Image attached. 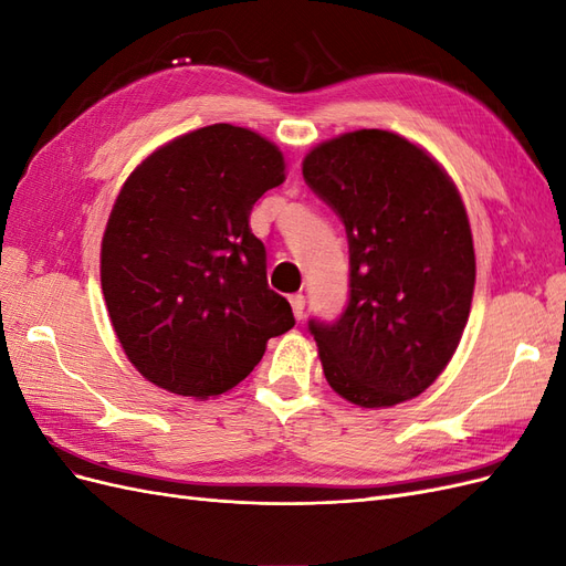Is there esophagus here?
Listing matches in <instances>:
<instances>
[{
  "instance_id": "obj_1",
  "label": "esophagus",
  "mask_w": 566,
  "mask_h": 566,
  "mask_svg": "<svg viewBox=\"0 0 566 566\" xmlns=\"http://www.w3.org/2000/svg\"><path fill=\"white\" fill-rule=\"evenodd\" d=\"M290 306H293V314L295 318L300 321L304 316V295L297 293V295H290Z\"/></svg>"
}]
</instances>
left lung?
I'll return each mask as SVG.
<instances>
[{
    "label": "left lung",
    "instance_id": "obj_1",
    "mask_svg": "<svg viewBox=\"0 0 566 566\" xmlns=\"http://www.w3.org/2000/svg\"><path fill=\"white\" fill-rule=\"evenodd\" d=\"M304 181L349 241V304L310 321L328 385L361 408L418 397L455 354L474 293L465 205L430 153L387 129L339 134L306 153Z\"/></svg>",
    "mask_w": 566,
    "mask_h": 566
}]
</instances>
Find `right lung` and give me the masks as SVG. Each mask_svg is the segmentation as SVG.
Wrapping results in <instances>:
<instances>
[{
	"label": "right lung",
	"mask_w": 566,
	"mask_h": 566,
	"mask_svg": "<svg viewBox=\"0 0 566 566\" xmlns=\"http://www.w3.org/2000/svg\"><path fill=\"white\" fill-rule=\"evenodd\" d=\"M283 181L276 144L219 123L153 150L119 188L101 241V287L119 345L148 382L219 397L293 328L250 231L252 205Z\"/></svg>",
	"instance_id": "1"
}]
</instances>
